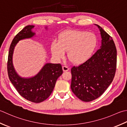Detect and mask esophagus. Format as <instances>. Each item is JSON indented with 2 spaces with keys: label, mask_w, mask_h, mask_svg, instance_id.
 I'll return each instance as SVG.
<instances>
[{
  "label": "esophagus",
  "mask_w": 127,
  "mask_h": 127,
  "mask_svg": "<svg viewBox=\"0 0 127 127\" xmlns=\"http://www.w3.org/2000/svg\"><path fill=\"white\" fill-rule=\"evenodd\" d=\"M63 71H68L69 70V68L68 66H67L66 65L65 66H63Z\"/></svg>",
  "instance_id": "obj_1"
}]
</instances>
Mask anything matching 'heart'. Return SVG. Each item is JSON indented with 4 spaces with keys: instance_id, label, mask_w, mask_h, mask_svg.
<instances>
[{
    "instance_id": "b5f03b06",
    "label": "heart",
    "mask_w": 127,
    "mask_h": 127,
    "mask_svg": "<svg viewBox=\"0 0 127 127\" xmlns=\"http://www.w3.org/2000/svg\"><path fill=\"white\" fill-rule=\"evenodd\" d=\"M97 45V38L95 33L85 31L68 30L60 34L58 41L51 44V52L57 59L65 57L69 51L70 60L76 64H81L91 57Z\"/></svg>"
}]
</instances>
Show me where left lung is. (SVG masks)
<instances>
[{"instance_id":"left-lung-1","label":"left lung","mask_w":127,"mask_h":127,"mask_svg":"<svg viewBox=\"0 0 127 127\" xmlns=\"http://www.w3.org/2000/svg\"><path fill=\"white\" fill-rule=\"evenodd\" d=\"M101 46L85 63L71 69V89L77 97L90 102L99 97L112 82L117 66V49L113 38L97 25Z\"/></svg>"}]
</instances>
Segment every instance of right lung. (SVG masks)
I'll list each match as a JSON object with an SVG mask.
<instances>
[{
  "mask_svg": "<svg viewBox=\"0 0 127 127\" xmlns=\"http://www.w3.org/2000/svg\"><path fill=\"white\" fill-rule=\"evenodd\" d=\"M34 27L26 26L15 36L10 46L7 69L10 81L20 95L27 100L39 103L51 95L57 79L63 73V69L61 64L46 63L39 73L32 78H21L16 73L12 61L14 48L19 41L34 35L35 33L32 31Z\"/></svg>",
  "mask_w": 127,
  "mask_h": 127,
  "instance_id": "right-lung-1",
  "label": "right lung"
}]
</instances>
